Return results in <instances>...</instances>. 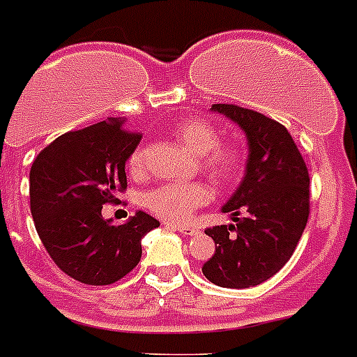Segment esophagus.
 I'll list each match as a JSON object with an SVG mask.
<instances>
[{"mask_svg": "<svg viewBox=\"0 0 357 357\" xmlns=\"http://www.w3.org/2000/svg\"><path fill=\"white\" fill-rule=\"evenodd\" d=\"M167 227H172V229L181 231L184 236H193V234H199V227H195V225H182V224H166Z\"/></svg>", "mask_w": 357, "mask_h": 357, "instance_id": "34e87169", "label": "esophagus"}]
</instances>
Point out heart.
Here are the masks:
<instances>
[{"label":"heart","mask_w":357,"mask_h":357,"mask_svg":"<svg viewBox=\"0 0 357 357\" xmlns=\"http://www.w3.org/2000/svg\"><path fill=\"white\" fill-rule=\"evenodd\" d=\"M176 141L188 151L200 157V164L206 172L218 181H229L240 169L242 157L234 146L218 144V133L211 124L200 119H191L178 124L175 130ZM146 153L137 148L130 155V169L141 173L144 169ZM211 188L202 182H169L148 191L144 197L146 206L167 222H184L199 206L211 200Z\"/></svg>","instance_id":"obj_1"}]
</instances>
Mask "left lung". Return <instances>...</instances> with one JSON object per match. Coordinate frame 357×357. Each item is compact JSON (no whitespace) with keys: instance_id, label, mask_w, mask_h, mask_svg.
<instances>
[{"instance_id":"obj_1","label":"left lung","mask_w":357,"mask_h":357,"mask_svg":"<svg viewBox=\"0 0 357 357\" xmlns=\"http://www.w3.org/2000/svg\"><path fill=\"white\" fill-rule=\"evenodd\" d=\"M209 109L238 124L248 160L242 182L222 206L233 224L206 231L216 249L202 273L218 287H255L278 273L300 242L309 218V172L280 123L234 105Z\"/></svg>"}]
</instances>
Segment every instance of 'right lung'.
I'll use <instances>...</instances> for the list:
<instances>
[{
    "label": "right lung",
    "mask_w": 357,
    "mask_h": 357,
    "mask_svg": "<svg viewBox=\"0 0 357 357\" xmlns=\"http://www.w3.org/2000/svg\"><path fill=\"white\" fill-rule=\"evenodd\" d=\"M126 121L102 123L57 137L30 169V211L43 245L63 273L88 285H109L141 261L142 236L158 220L137 209L124 224L102 206L126 190V162L141 135Z\"/></svg>",
    "instance_id": "right-lung-1"
}]
</instances>
